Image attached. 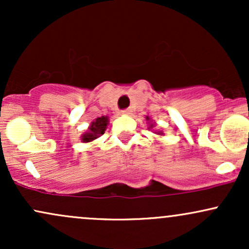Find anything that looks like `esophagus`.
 <instances>
[{
  "label": "esophagus",
  "instance_id": "obj_1",
  "mask_svg": "<svg viewBox=\"0 0 249 249\" xmlns=\"http://www.w3.org/2000/svg\"><path fill=\"white\" fill-rule=\"evenodd\" d=\"M131 112H132V110H131V108H125V110L122 111L123 115H126V116L131 115Z\"/></svg>",
  "mask_w": 249,
  "mask_h": 249
}]
</instances>
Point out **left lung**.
Segmentation results:
<instances>
[{
	"label": "left lung",
	"instance_id": "1",
	"mask_svg": "<svg viewBox=\"0 0 249 249\" xmlns=\"http://www.w3.org/2000/svg\"><path fill=\"white\" fill-rule=\"evenodd\" d=\"M146 121H147V125H148V130H152L153 127H156V122H153V121H151V118L150 117H146ZM154 133L156 134H159V136H164V133H162V131H157V130H154L153 131Z\"/></svg>",
	"mask_w": 249,
	"mask_h": 249
}]
</instances>
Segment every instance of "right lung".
Returning <instances> with one entry per match:
<instances>
[{
    "label": "right lung",
    "mask_w": 249,
    "mask_h": 249,
    "mask_svg": "<svg viewBox=\"0 0 249 249\" xmlns=\"http://www.w3.org/2000/svg\"><path fill=\"white\" fill-rule=\"evenodd\" d=\"M108 125V117L107 116H102L96 118L95 121L91 122L90 126L88 127L87 132H84L81 136L82 142H91L95 139L101 137L102 134H104L105 130H107Z\"/></svg>",
    "instance_id": "add662e5"
}]
</instances>
